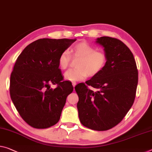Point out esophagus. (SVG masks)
<instances>
[{
	"instance_id": "1",
	"label": "esophagus",
	"mask_w": 152,
	"mask_h": 152,
	"mask_svg": "<svg viewBox=\"0 0 152 152\" xmlns=\"http://www.w3.org/2000/svg\"><path fill=\"white\" fill-rule=\"evenodd\" d=\"M72 84H73V87H75V86H76L77 83H76V82H75V81H73V82H72Z\"/></svg>"
}]
</instances>
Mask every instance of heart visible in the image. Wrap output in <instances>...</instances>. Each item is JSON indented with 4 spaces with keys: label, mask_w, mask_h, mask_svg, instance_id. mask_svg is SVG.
Instances as JSON below:
<instances>
[{
    "label": "heart",
    "mask_w": 152,
    "mask_h": 152,
    "mask_svg": "<svg viewBox=\"0 0 152 152\" xmlns=\"http://www.w3.org/2000/svg\"><path fill=\"white\" fill-rule=\"evenodd\" d=\"M72 56L79 58L76 62L77 68L70 69L64 73V79L70 81H79L99 73L107 64V56L104 51L96 50L94 46L86 42L76 44L71 50ZM71 55L69 50H64L58 58V64L62 69L69 66Z\"/></svg>",
    "instance_id": "heart-1"
}]
</instances>
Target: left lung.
<instances>
[{
    "label": "left lung",
    "instance_id": "left-lung-1",
    "mask_svg": "<svg viewBox=\"0 0 152 152\" xmlns=\"http://www.w3.org/2000/svg\"><path fill=\"white\" fill-rule=\"evenodd\" d=\"M97 43L104 48L107 61L103 69L75 89L79 96V118L84 126L103 131L118 125L134 103L138 70L130 49L118 39L101 37ZM88 86L96 88V92Z\"/></svg>",
    "mask_w": 152,
    "mask_h": 152
}]
</instances>
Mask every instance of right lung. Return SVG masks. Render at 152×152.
Masks as SVG:
<instances>
[{
	"label": "right lung",
	"mask_w": 152,
	"mask_h": 152,
	"mask_svg": "<svg viewBox=\"0 0 152 152\" xmlns=\"http://www.w3.org/2000/svg\"><path fill=\"white\" fill-rule=\"evenodd\" d=\"M76 39H40L26 47L16 60L10 77L11 99L30 126L43 129L58 123L66 97L73 90L64 81L58 58ZM52 84L57 88H50Z\"/></svg>",
	"instance_id": "right-lung-1"
}]
</instances>
